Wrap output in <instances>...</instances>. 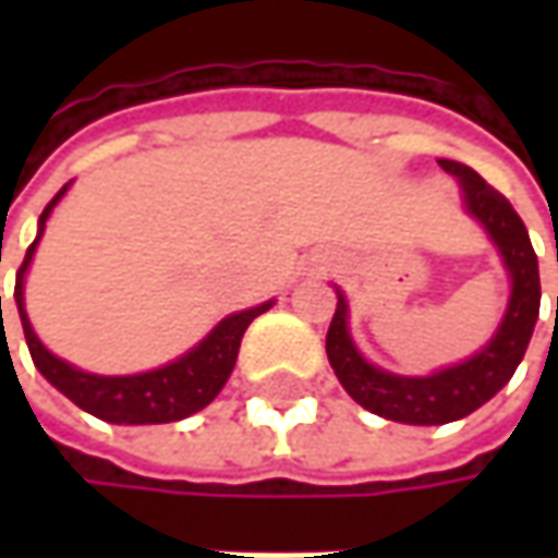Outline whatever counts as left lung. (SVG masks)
I'll return each mask as SVG.
<instances>
[{"label": "left lung", "instance_id": "8db88e82", "mask_svg": "<svg viewBox=\"0 0 558 558\" xmlns=\"http://www.w3.org/2000/svg\"><path fill=\"white\" fill-rule=\"evenodd\" d=\"M438 163L460 180L465 210L487 229V235L500 247V257L509 269L512 294H509V307L497 335L490 338L487 348L469 356L465 363H457L435 375L385 373L373 363H366L354 348L351 332H348V301L341 291H338V307L326 335V354L344 391L375 416L407 422V425L457 422L487 403L519 369L531 332H534V323H537V313H541L537 254L531 247L522 217L494 185L484 183L472 167L460 161H444V158Z\"/></svg>", "mask_w": 558, "mask_h": 558}]
</instances>
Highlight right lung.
<instances>
[{
  "mask_svg": "<svg viewBox=\"0 0 558 558\" xmlns=\"http://www.w3.org/2000/svg\"><path fill=\"white\" fill-rule=\"evenodd\" d=\"M64 192H68V185L39 214L36 242L27 247V257H24V264L17 269V279H14V304H17V313H21V326H24V338H27V348H31L36 369L46 375V381H52L68 400H74L80 410L93 413L96 418H105V422H114V425H161V422H177V418H185L204 410L214 397L223 391L226 378L235 366L245 329L260 313H267L272 307V301L226 316L223 323L207 335L198 348H192L189 354L167 363L161 369L140 375H96L76 369L71 363H64L61 356L46 351V344L36 338L31 319H27V311H24V272L31 267L33 251L43 239L46 220H49L52 207L61 202Z\"/></svg>",
  "mask_w": 558,
  "mask_h": 558,
  "instance_id": "add662e5",
  "label": "right lung"
}]
</instances>
